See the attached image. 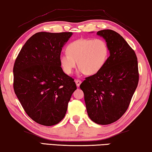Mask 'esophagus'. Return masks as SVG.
Returning a JSON list of instances; mask_svg holds the SVG:
<instances>
[{
    "label": "esophagus",
    "instance_id": "esophagus-1",
    "mask_svg": "<svg viewBox=\"0 0 152 152\" xmlns=\"http://www.w3.org/2000/svg\"><path fill=\"white\" fill-rule=\"evenodd\" d=\"M75 82H76V84L77 87H79V86L80 85L81 83H82V81H81L80 80H79V79H76Z\"/></svg>",
    "mask_w": 152,
    "mask_h": 152
}]
</instances>
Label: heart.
Wrapping results in <instances>:
<instances>
[{"label":"heart","instance_id":"heart-1","mask_svg":"<svg viewBox=\"0 0 152 152\" xmlns=\"http://www.w3.org/2000/svg\"><path fill=\"white\" fill-rule=\"evenodd\" d=\"M66 53L59 57L65 74H71L76 68L77 62L80 72L93 75L100 71L104 65L108 55V47L102 39L81 38L70 43Z\"/></svg>","mask_w":152,"mask_h":152}]
</instances>
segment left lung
<instances>
[{"label": "left lung", "instance_id": "obj_1", "mask_svg": "<svg viewBox=\"0 0 152 152\" xmlns=\"http://www.w3.org/2000/svg\"><path fill=\"white\" fill-rule=\"evenodd\" d=\"M108 45L110 56L100 71L81 83L87 113L100 125L114 123L130 105L139 80L135 52L119 35L110 29L99 31Z\"/></svg>", "mask_w": 152, "mask_h": 152}]
</instances>
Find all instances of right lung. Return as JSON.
<instances>
[{
  "instance_id": "1",
  "label": "right lung",
  "mask_w": 152,
  "mask_h": 152,
  "mask_svg": "<svg viewBox=\"0 0 152 152\" xmlns=\"http://www.w3.org/2000/svg\"><path fill=\"white\" fill-rule=\"evenodd\" d=\"M72 32H39L29 38L13 65V89L29 117L51 126L64 118L76 85L59 57Z\"/></svg>"
}]
</instances>
